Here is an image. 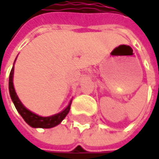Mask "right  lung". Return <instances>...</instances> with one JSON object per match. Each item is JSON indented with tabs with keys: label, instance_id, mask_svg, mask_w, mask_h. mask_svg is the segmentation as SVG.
<instances>
[{
	"label": "right lung",
	"instance_id": "obj_1",
	"mask_svg": "<svg viewBox=\"0 0 159 159\" xmlns=\"http://www.w3.org/2000/svg\"><path fill=\"white\" fill-rule=\"evenodd\" d=\"M12 77H13V67L11 70L10 73V77H9V91H10V95L11 98L15 106V107L17 109V111L19 112V114L22 116V117L24 119V121L27 123L29 125H31L32 127H41V128H51L53 127L55 125H57L58 124L62 122V120L66 116V115L69 113L70 111V107H71V103L68 105V107L62 111L61 113L48 116V117H43V116H39L35 114L32 113L31 111H29L26 107H24L21 103V101L19 100L17 94L15 93L14 87H13V83H12Z\"/></svg>",
	"mask_w": 159,
	"mask_h": 159
}]
</instances>
